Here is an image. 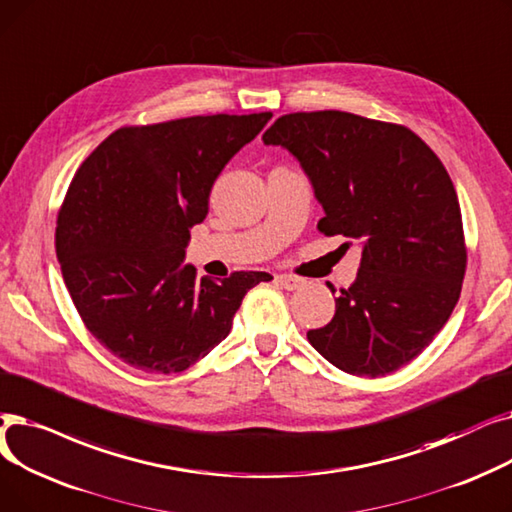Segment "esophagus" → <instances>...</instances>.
I'll return each instance as SVG.
<instances>
[{
	"instance_id": "34e87169",
	"label": "esophagus",
	"mask_w": 512,
	"mask_h": 512,
	"mask_svg": "<svg viewBox=\"0 0 512 512\" xmlns=\"http://www.w3.org/2000/svg\"><path fill=\"white\" fill-rule=\"evenodd\" d=\"M277 281H279V283H281V287H285L287 291L300 289V287L306 283L302 277H296V275H287V273H283V275H277Z\"/></svg>"
}]
</instances>
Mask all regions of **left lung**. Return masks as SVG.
Here are the masks:
<instances>
[{"label": "left lung", "instance_id": "left-lung-1", "mask_svg": "<svg viewBox=\"0 0 512 512\" xmlns=\"http://www.w3.org/2000/svg\"><path fill=\"white\" fill-rule=\"evenodd\" d=\"M262 141L300 162L325 210L319 231L362 248L356 281L308 342L350 375L398 371L446 325L467 269L444 164L410 129L339 110L285 114Z\"/></svg>", "mask_w": 512, "mask_h": 512}]
</instances>
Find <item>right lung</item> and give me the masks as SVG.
I'll use <instances>...</instances> for the list:
<instances>
[{"mask_svg": "<svg viewBox=\"0 0 512 512\" xmlns=\"http://www.w3.org/2000/svg\"><path fill=\"white\" fill-rule=\"evenodd\" d=\"M214 114L123 127L81 164L58 214L56 254L85 327L145 373H181L229 335L269 273L196 279L189 229L208 214L225 164L271 120Z\"/></svg>", "mask_w": 512, "mask_h": 512, "instance_id": "1", "label": "right lung"}]
</instances>
